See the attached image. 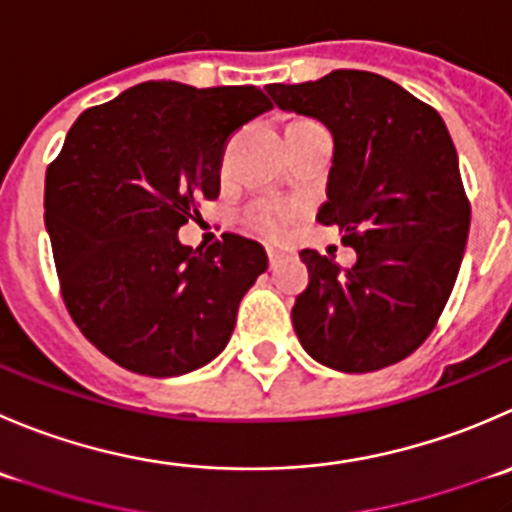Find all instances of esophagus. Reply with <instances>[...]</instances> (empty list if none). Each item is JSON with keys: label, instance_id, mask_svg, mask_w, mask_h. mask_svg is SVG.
Segmentation results:
<instances>
[{"label": "esophagus", "instance_id": "1", "mask_svg": "<svg viewBox=\"0 0 512 512\" xmlns=\"http://www.w3.org/2000/svg\"><path fill=\"white\" fill-rule=\"evenodd\" d=\"M267 260H270V267H277V262L282 260V252L280 250H272V247H267Z\"/></svg>", "mask_w": 512, "mask_h": 512}]
</instances>
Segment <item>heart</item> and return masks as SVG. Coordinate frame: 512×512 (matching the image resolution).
I'll return each instance as SVG.
<instances>
[{
  "label": "heart",
  "instance_id": "obj_1",
  "mask_svg": "<svg viewBox=\"0 0 512 512\" xmlns=\"http://www.w3.org/2000/svg\"><path fill=\"white\" fill-rule=\"evenodd\" d=\"M295 207L282 205V202H255L250 210L245 212V220L252 230L260 235L270 237V240H280L287 235V227L295 220Z\"/></svg>",
  "mask_w": 512,
  "mask_h": 512
}]
</instances>
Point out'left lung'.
<instances>
[{
  "instance_id": "left-lung-1",
  "label": "left lung",
  "mask_w": 512,
  "mask_h": 512,
  "mask_svg": "<svg viewBox=\"0 0 512 512\" xmlns=\"http://www.w3.org/2000/svg\"><path fill=\"white\" fill-rule=\"evenodd\" d=\"M267 94L332 132L317 222L340 227L357 252L352 267L300 252L310 282L292 307L297 337L332 370L395 365L438 325L468 242L470 202L448 127L408 89L360 69L270 84Z\"/></svg>"
}]
</instances>
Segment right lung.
<instances>
[{"label": "right lung", "mask_w": 512, "mask_h": 512, "mask_svg": "<svg viewBox=\"0 0 512 512\" xmlns=\"http://www.w3.org/2000/svg\"><path fill=\"white\" fill-rule=\"evenodd\" d=\"M272 109L257 87L145 82L84 109L47 167L44 222L74 325L102 355L150 377L220 355L237 307L267 270L265 247L222 235L182 245L200 200H217L232 132Z\"/></svg>", "instance_id": "1"}]
</instances>
